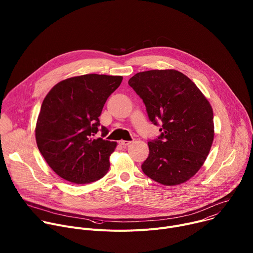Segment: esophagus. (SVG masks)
<instances>
[{
    "instance_id": "34e87169",
    "label": "esophagus",
    "mask_w": 253,
    "mask_h": 253,
    "mask_svg": "<svg viewBox=\"0 0 253 253\" xmlns=\"http://www.w3.org/2000/svg\"><path fill=\"white\" fill-rule=\"evenodd\" d=\"M119 144L122 146H128L129 144H131V141H126V140H120Z\"/></svg>"
}]
</instances>
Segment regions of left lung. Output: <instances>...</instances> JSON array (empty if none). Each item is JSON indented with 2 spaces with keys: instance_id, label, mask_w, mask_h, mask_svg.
I'll use <instances>...</instances> for the list:
<instances>
[{
  "instance_id": "1",
  "label": "left lung",
  "mask_w": 253,
  "mask_h": 253,
  "mask_svg": "<svg viewBox=\"0 0 253 253\" xmlns=\"http://www.w3.org/2000/svg\"><path fill=\"white\" fill-rule=\"evenodd\" d=\"M142 98L150 121L161 135L149 141L142 170L165 185L182 184L204 164L214 139L213 110L199 88L174 69L150 70L128 81Z\"/></svg>"
}]
</instances>
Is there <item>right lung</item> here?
Instances as JSON below:
<instances>
[{"label":"right lung","mask_w":253,"mask_h":253,"mask_svg":"<svg viewBox=\"0 0 253 253\" xmlns=\"http://www.w3.org/2000/svg\"><path fill=\"white\" fill-rule=\"evenodd\" d=\"M122 80V76H75L59 82L46 95L36 123V142L61 178L89 184L107 174L117 143L94 136L106 100ZM102 131L107 134L105 127Z\"/></svg>","instance_id":"add662e5"}]
</instances>
